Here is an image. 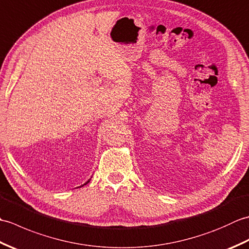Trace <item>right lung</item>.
<instances>
[{
	"label": "right lung",
	"instance_id": "1",
	"mask_svg": "<svg viewBox=\"0 0 249 249\" xmlns=\"http://www.w3.org/2000/svg\"><path fill=\"white\" fill-rule=\"evenodd\" d=\"M89 181H91V178H89V179H88V181H87V182H86V183H84V184H83V185H81V186H80V187H82V186H84V185H87V184H88V183H89Z\"/></svg>",
	"mask_w": 249,
	"mask_h": 249
}]
</instances>
